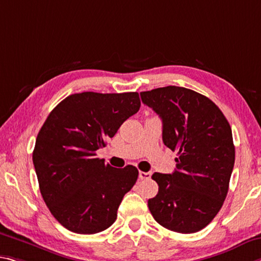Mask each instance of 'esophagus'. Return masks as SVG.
Returning <instances> with one entry per match:
<instances>
[{"label":"esophagus","mask_w":261,"mask_h":261,"mask_svg":"<svg viewBox=\"0 0 261 261\" xmlns=\"http://www.w3.org/2000/svg\"><path fill=\"white\" fill-rule=\"evenodd\" d=\"M151 176H152L151 172H142V171L139 172V179L142 180H148L151 179Z\"/></svg>","instance_id":"obj_1"}]
</instances>
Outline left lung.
<instances>
[{
  "instance_id": "1",
  "label": "left lung",
  "mask_w": 261,
  "mask_h": 261,
  "mask_svg": "<svg viewBox=\"0 0 261 261\" xmlns=\"http://www.w3.org/2000/svg\"><path fill=\"white\" fill-rule=\"evenodd\" d=\"M140 97L163 121L164 144L179 155L172 174L152 175L159 190L148 209L168 230L197 232L220 212L229 190L234 165L230 124L212 100L184 87L152 89Z\"/></svg>"
}]
</instances>
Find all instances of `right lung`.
I'll return each mask as SVG.
<instances>
[{
	"label": "right lung",
	"mask_w": 261,
	"mask_h": 261,
	"mask_svg": "<svg viewBox=\"0 0 261 261\" xmlns=\"http://www.w3.org/2000/svg\"><path fill=\"white\" fill-rule=\"evenodd\" d=\"M140 108L138 93L85 92L61 101L41 126L32 160L45 203L56 220L75 233L108 229L138 169L111 167L96 151Z\"/></svg>",
	"instance_id": "1"
}]
</instances>
